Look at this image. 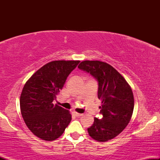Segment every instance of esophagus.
Segmentation results:
<instances>
[{
	"label": "esophagus",
	"mask_w": 160,
	"mask_h": 160,
	"mask_svg": "<svg viewBox=\"0 0 160 160\" xmlns=\"http://www.w3.org/2000/svg\"><path fill=\"white\" fill-rule=\"evenodd\" d=\"M72 113L73 114H74V116H76V117H81V116L82 115V113H78V112H76V111H73L72 112Z\"/></svg>",
	"instance_id": "1"
}]
</instances>
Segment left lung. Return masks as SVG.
<instances>
[{"mask_svg": "<svg viewBox=\"0 0 160 160\" xmlns=\"http://www.w3.org/2000/svg\"><path fill=\"white\" fill-rule=\"evenodd\" d=\"M78 68L89 73L98 82V98L102 100V118H94L89 128V136L104 142L122 132L131 120L134 96L131 87L114 68L100 61H83Z\"/></svg>", "mask_w": 160, "mask_h": 160, "instance_id": "left-lung-1", "label": "left lung"}]
</instances>
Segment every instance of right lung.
Listing matches in <instances>:
<instances>
[{
  "instance_id": "add662e5",
  "label": "right lung",
  "mask_w": 160,
  "mask_h": 160,
  "mask_svg": "<svg viewBox=\"0 0 160 160\" xmlns=\"http://www.w3.org/2000/svg\"><path fill=\"white\" fill-rule=\"evenodd\" d=\"M80 61L58 60L46 64L25 82L20 109L28 128L44 141H54L63 134L71 120L69 111L53 104L68 75Z\"/></svg>"
}]
</instances>
